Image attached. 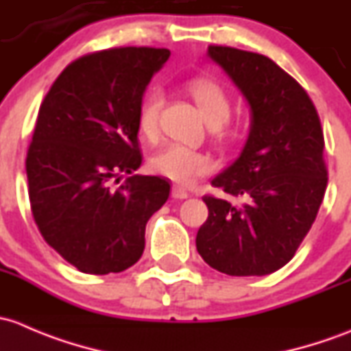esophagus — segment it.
Returning a JSON list of instances; mask_svg holds the SVG:
<instances>
[{"instance_id": "1", "label": "esophagus", "mask_w": 351, "mask_h": 351, "mask_svg": "<svg viewBox=\"0 0 351 351\" xmlns=\"http://www.w3.org/2000/svg\"><path fill=\"white\" fill-rule=\"evenodd\" d=\"M172 197H176V199H186V197H189V193L186 189H182V187L174 186L172 187Z\"/></svg>"}]
</instances>
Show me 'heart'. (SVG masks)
Returning a JSON list of instances; mask_svg holds the SVG:
<instances>
[{
	"label": "heart",
	"instance_id": "obj_1",
	"mask_svg": "<svg viewBox=\"0 0 351 351\" xmlns=\"http://www.w3.org/2000/svg\"><path fill=\"white\" fill-rule=\"evenodd\" d=\"M187 93L199 108L202 118L209 128L215 130L216 138H226L225 123L231 117V99L228 93L213 79H193L187 84ZM164 106V95L154 88L143 96L138 110V130L145 138H154L158 132V117ZM149 165L158 176L176 180L179 184H191L196 177L211 172L213 164L208 155L186 149L177 143L164 147L150 157Z\"/></svg>",
	"mask_w": 351,
	"mask_h": 351
}]
</instances>
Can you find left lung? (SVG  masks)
Segmentation results:
<instances>
[{
  "instance_id": "8db88e82",
  "label": "left lung",
  "mask_w": 351,
  "mask_h": 351,
  "mask_svg": "<svg viewBox=\"0 0 351 351\" xmlns=\"http://www.w3.org/2000/svg\"><path fill=\"white\" fill-rule=\"evenodd\" d=\"M250 106V133L240 157L211 180L240 204L215 196L196 248L206 263L237 277L284 267L313 226L328 184L324 136L308 93L274 60L209 45Z\"/></svg>"
}]
</instances>
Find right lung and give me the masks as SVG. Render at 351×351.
Returning a JSON list of instances; mask_svg holds the SVG:
<instances>
[{"label": "right lung", "instance_id": "obj_1", "mask_svg": "<svg viewBox=\"0 0 351 351\" xmlns=\"http://www.w3.org/2000/svg\"><path fill=\"white\" fill-rule=\"evenodd\" d=\"M169 56L150 47L88 53L64 69L38 111L27 154L32 215L43 240L84 274L138 262L147 221L169 199L167 180L133 176L140 103Z\"/></svg>", "mask_w": 351, "mask_h": 351}]
</instances>
